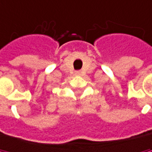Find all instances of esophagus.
Masks as SVG:
<instances>
[{
    "mask_svg": "<svg viewBox=\"0 0 152 152\" xmlns=\"http://www.w3.org/2000/svg\"><path fill=\"white\" fill-rule=\"evenodd\" d=\"M77 73H80V72H77Z\"/></svg>",
    "mask_w": 152,
    "mask_h": 152,
    "instance_id": "34e87169",
    "label": "esophagus"
}]
</instances>
